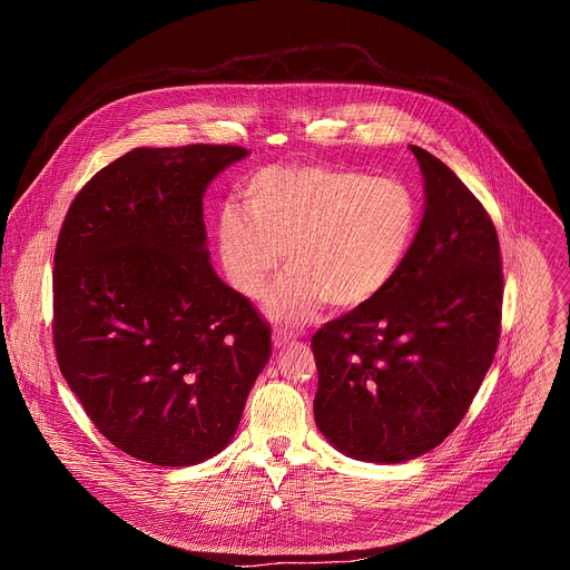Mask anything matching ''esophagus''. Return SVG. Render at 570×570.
I'll return each instance as SVG.
<instances>
[{"mask_svg":"<svg viewBox=\"0 0 570 570\" xmlns=\"http://www.w3.org/2000/svg\"><path fill=\"white\" fill-rule=\"evenodd\" d=\"M291 338H293V336H288L286 332H279V330H275V332H273V345H275L277 350H279V347H284L286 343H291Z\"/></svg>","mask_w":570,"mask_h":570,"instance_id":"1","label":"esophagus"}]
</instances>
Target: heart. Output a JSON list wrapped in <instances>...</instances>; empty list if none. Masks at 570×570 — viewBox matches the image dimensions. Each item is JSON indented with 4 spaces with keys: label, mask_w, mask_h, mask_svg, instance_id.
<instances>
[{
    "label": "heart",
    "mask_w": 570,
    "mask_h": 570,
    "mask_svg": "<svg viewBox=\"0 0 570 570\" xmlns=\"http://www.w3.org/2000/svg\"><path fill=\"white\" fill-rule=\"evenodd\" d=\"M240 208L223 207L216 250L229 286L262 299L286 250L288 273L268 313L288 324L327 302L356 311L399 275L420 223L409 185L324 161L264 167L243 183Z\"/></svg>",
    "instance_id": "b5f03b06"
}]
</instances>
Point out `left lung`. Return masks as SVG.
<instances>
[{"label": "left lung", "instance_id": "8db88e82", "mask_svg": "<svg viewBox=\"0 0 570 570\" xmlns=\"http://www.w3.org/2000/svg\"><path fill=\"white\" fill-rule=\"evenodd\" d=\"M426 205L394 282L313 338L315 424L338 451L405 462L442 444L490 370L503 311L497 227L442 159L411 146Z\"/></svg>", "mask_w": 570, "mask_h": 570}]
</instances>
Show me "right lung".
Wrapping results in <instances>:
<instances>
[{"mask_svg": "<svg viewBox=\"0 0 570 570\" xmlns=\"http://www.w3.org/2000/svg\"><path fill=\"white\" fill-rule=\"evenodd\" d=\"M248 150L135 148L73 198L53 255V350L124 453L189 466L236 433L271 327L212 268L203 196Z\"/></svg>", "mask_w": 570, "mask_h": 570, "instance_id": "1", "label": "right lung"}]
</instances>
